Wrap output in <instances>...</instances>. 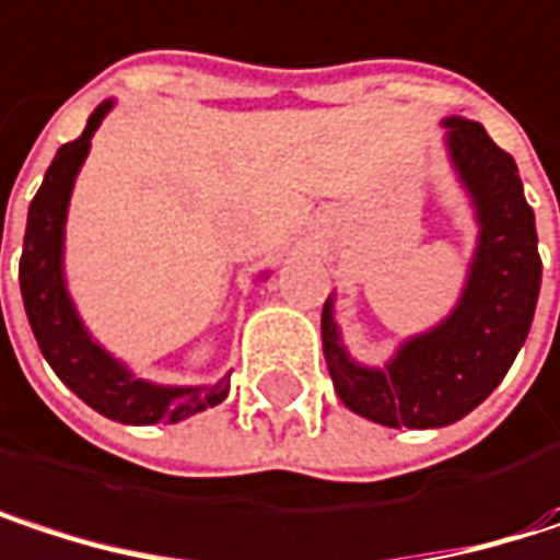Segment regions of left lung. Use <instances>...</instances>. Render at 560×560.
Wrapping results in <instances>:
<instances>
[{
  "label": "left lung",
  "mask_w": 560,
  "mask_h": 560,
  "mask_svg": "<svg viewBox=\"0 0 560 560\" xmlns=\"http://www.w3.org/2000/svg\"><path fill=\"white\" fill-rule=\"evenodd\" d=\"M457 184L470 197L477 246L457 304L434 327L398 343L386 366L353 360L334 294L324 301V360L340 401L386 428H444L470 415L503 383L522 350L541 288L535 213L522 177L487 129L464 116L441 119Z\"/></svg>",
  "instance_id": "left-lung-1"
}]
</instances>
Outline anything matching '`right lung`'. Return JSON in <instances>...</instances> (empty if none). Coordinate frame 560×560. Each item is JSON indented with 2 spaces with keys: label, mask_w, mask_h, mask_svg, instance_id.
Masks as SVG:
<instances>
[{
  "label": "right lung",
  "mask_w": 560,
  "mask_h": 560,
  "mask_svg": "<svg viewBox=\"0 0 560 560\" xmlns=\"http://www.w3.org/2000/svg\"><path fill=\"white\" fill-rule=\"evenodd\" d=\"M116 100H103L80 139L60 145L45 171V180L28 207L25 246H22V301L32 324V334L57 373V380L83 398L93 411L122 421V424H159L184 421L203 408L220 405L230 395V373L210 386H162L139 380L119 357H113L83 324L63 272V233L67 210L77 174L90 155V139L100 122L109 116ZM2 240V233H0Z\"/></svg>",
  "instance_id": "right-lung-1"
}]
</instances>
